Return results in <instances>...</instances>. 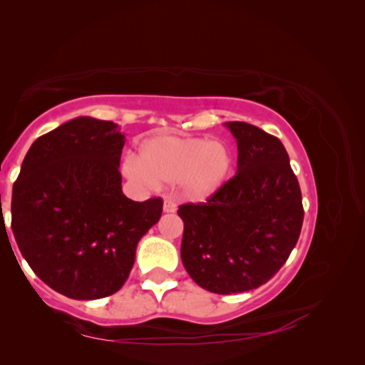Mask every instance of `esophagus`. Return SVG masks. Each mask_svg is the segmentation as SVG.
I'll return each mask as SVG.
<instances>
[{
    "instance_id": "esophagus-1",
    "label": "esophagus",
    "mask_w": 365,
    "mask_h": 365,
    "mask_svg": "<svg viewBox=\"0 0 365 365\" xmlns=\"http://www.w3.org/2000/svg\"><path fill=\"white\" fill-rule=\"evenodd\" d=\"M163 211L168 212V214L175 212L177 211V205L172 200H165L164 201V206H163Z\"/></svg>"
}]
</instances>
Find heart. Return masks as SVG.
<instances>
[{"label":"heart","mask_w":365,"mask_h":365,"mask_svg":"<svg viewBox=\"0 0 365 365\" xmlns=\"http://www.w3.org/2000/svg\"><path fill=\"white\" fill-rule=\"evenodd\" d=\"M233 165L235 153L225 141L164 133L143 141L137 160L127 159L122 172L138 183H177L183 197L201 202L224 187Z\"/></svg>","instance_id":"obj_1"}]
</instances>
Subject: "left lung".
Instances as JSON below:
<instances>
[{"instance_id": "left-lung-1", "label": "left lung", "mask_w": 365, "mask_h": 365, "mask_svg": "<svg viewBox=\"0 0 365 365\" xmlns=\"http://www.w3.org/2000/svg\"><path fill=\"white\" fill-rule=\"evenodd\" d=\"M237 138V174L205 205H183L180 256L197 285L217 294L269 282L298 242L302 197L279 138L246 122H225Z\"/></svg>"}]
</instances>
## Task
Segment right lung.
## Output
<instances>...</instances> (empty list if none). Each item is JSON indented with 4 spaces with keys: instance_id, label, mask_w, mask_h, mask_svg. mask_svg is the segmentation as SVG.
Listing matches in <instances>:
<instances>
[{
    "instance_id": "1",
    "label": "right lung",
    "mask_w": 365,
    "mask_h": 365,
    "mask_svg": "<svg viewBox=\"0 0 365 365\" xmlns=\"http://www.w3.org/2000/svg\"><path fill=\"white\" fill-rule=\"evenodd\" d=\"M125 135L82 115L36 138L12 187L11 228L30 267L54 292L100 299L119 292L163 200L122 193Z\"/></svg>"
}]
</instances>
